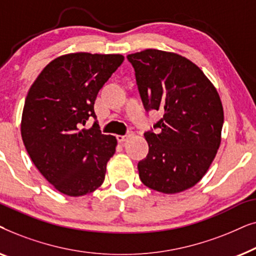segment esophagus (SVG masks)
<instances>
[{
    "mask_svg": "<svg viewBox=\"0 0 256 256\" xmlns=\"http://www.w3.org/2000/svg\"><path fill=\"white\" fill-rule=\"evenodd\" d=\"M132 135H134V132H132V130H128L127 134H126V135H118V136H116V140H118V141L120 142V143H124V142L127 141L128 138H130Z\"/></svg>",
    "mask_w": 256,
    "mask_h": 256,
    "instance_id": "esophagus-1",
    "label": "esophagus"
}]
</instances>
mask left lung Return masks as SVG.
<instances>
[{"label": "left lung", "mask_w": 256, "mask_h": 256, "mask_svg": "<svg viewBox=\"0 0 256 256\" xmlns=\"http://www.w3.org/2000/svg\"><path fill=\"white\" fill-rule=\"evenodd\" d=\"M146 112L163 116L144 132L149 152L138 164L146 186L177 194L198 183L220 146L224 110L202 70L180 54L160 50L127 56Z\"/></svg>", "instance_id": "obj_1"}]
</instances>
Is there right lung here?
<instances>
[{"mask_svg":"<svg viewBox=\"0 0 256 256\" xmlns=\"http://www.w3.org/2000/svg\"><path fill=\"white\" fill-rule=\"evenodd\" d=\"M124 59L87 52L62 56L29 90L20 124L23 143L40 172L62 194L79 197L104 183L118 142L101 132L94 102ZM90 117L96 120L92 128L82 130Z\"/></svg>","mask_w":256,"mask_h":256,"instance_id":"add662e5","label":"right lung"}]
</instances>
